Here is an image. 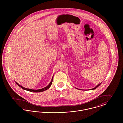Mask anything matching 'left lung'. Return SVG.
Segmentation results:
<instances>
[{
    "label": "left lung",
    "mask_w": 123,
    "mask_h": 123,
    "mask_svg": "<svg viewBox=\"0 0 123 123\" xmlns=\"http://www.w3.org/2000/svg\"><path fill=\"white\" fill-rule=\"evenodd\" d=\"M101 83H99V84H98L95 87V88H92V89H90V90H95V89H96L100 85V84H101ZM76 89H77V88H75ZM79 90H80V89H79Z\"/></svg>",
    "instance_id": "obj_1"
}]
</instances>
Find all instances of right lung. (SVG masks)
Returning a JSON list of instances; mask_svg holds the SVG:
<instances>
[{"label": "right lung", "mask_w": 123, "mask_h": 123, "mask_svg": "<svg viewBox=\"0 0 123 123\" xmlns=\"http://www.w3.org/2000/svg\"><path fill=\"white\" fill-rule=\"evenodd\" d=\"M53 76H54V75H53ZM53 77H52V79H51V82H50L49 83V84L48 86H47L46 87H44V88H42V89H39V90H32V89H30L26 88H25V87H24L21 86V85H20V84H19L18 83H17V82H16V83H17V84L19 87H20L21 88H22L23 89H24V90H25L28 91H29V92H42L45 91H46V90H48V89L49 88V87L51 86V84H52V82L53 79Z\"/></svg>", "instance_id": "obj_1"}]
</instances>
